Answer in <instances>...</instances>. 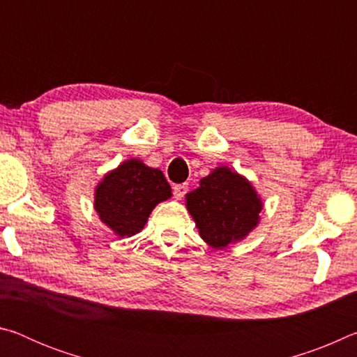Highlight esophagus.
I'll list each match as a JSON object with an SVG mask.
<instances>
[{"label":"esophagus","instance_id":"obj_1","mask_svg":"<svg viewBox=\"0 0 357 357\" xmlns=\"http://www.w3.org/2000/svg\"><path fill=\"white\" fill-rule=\"evenodd\" d=\"M187 189H189V185H187V184H176V185L173 187L174 197H176L178 200H181V198H184V195L187 193Z\"/></svg>","mask_w":357,"mask_h":357}]
</instances>
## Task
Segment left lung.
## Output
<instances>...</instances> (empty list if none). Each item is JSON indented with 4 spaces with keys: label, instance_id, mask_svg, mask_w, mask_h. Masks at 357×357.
Returning <instances> with one entry per match:
<instances>
[{
    "label": "left lung",
    "instance_id": "1",
    "mask_svg": "<svg viewBox=\"0 0 357 357\" xmlns=\"http://www.w3.org/2000/svg\"><path fill=\"white\" fill-rule=\"evenodd\" d=\"M185 208L204 243L225 249L257 228L263 202L249 179L220 165L187 193Z\"/></svg>",
    "mask_w": 357,
    "mask_h": 357
}]
</instances>
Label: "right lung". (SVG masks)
Segmentation results:
<instances>
[{
    "instance_id": "right-lung-1",
    "label": "right lung",
    "mask_w": 357,
    "mask_h": 357,
    "mask_svg": "<svg viewBox=\"0 0 357 357\" xmlns=\"http://www.w3.org/2000/svg\"><path fill=\"white\" fill-rule=\"evenodd\" d=\"M172 198V187L159 168L128 159L105 173L96 185L94 209L119 238L140 233L157 204Z\"/></svg>"
}]
</instances>
